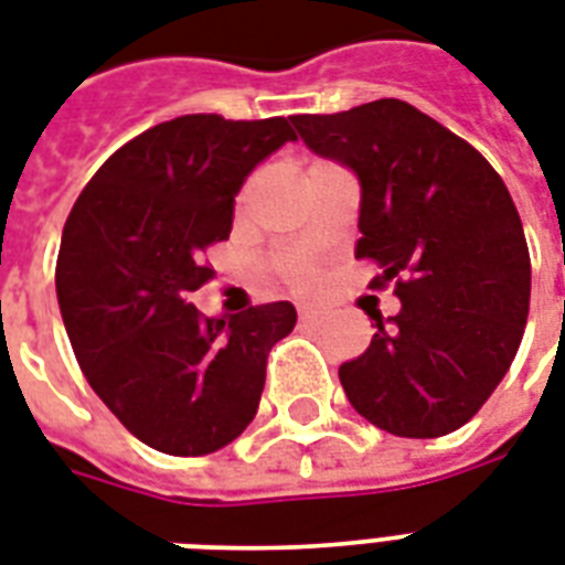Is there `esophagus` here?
<instances>
[{
	"instance_id": "obj_1",
	"label": "esophagus",
	"mask_w": 565,
	"mask_h": 565,
	"mask_svg": "<svg viewBox=\"0 0 565 565\" xmlns=\"http://www.w3.org/2000/svg\"><path fill=\"white\" fill-rule=\"evenodd\" d=\"M299 322L301 326H317V322H322V311L305 308V311H299Z\"/></svg>"
}]
</instances>
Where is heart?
Here are the masks:
<instances>
[{
  "label": "heart",
  "instance_id": "heart-1",
  "mask_svg": "<svg viewBox=\"0 0 565 565\" xmlns=\"http://www.w3.org/2000/svg\"><path fill=\"white\" fill-rule=\"evenodd\" d=\"M287 278H290L296 287H301V290H305V287H311L313 284V269L305 264V260H296V264L287 266Z\"/></svg>",
  "mask_w": 565,
  "mask_h": 565
}]
</instances>
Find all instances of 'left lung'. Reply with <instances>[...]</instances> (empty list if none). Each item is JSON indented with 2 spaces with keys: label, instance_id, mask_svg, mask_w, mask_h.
<instances>
[{
  "label": "left lung",
  "instance_id": "1",
  "mask_svg": "<svg viewBox=\"0 0 565 565\" xmlns=\"http://www.w3.org/2000/svg\"><path fill=\"white\" fill-rule=\"evenodd\" d=\"M299 139L359 178L355 257L382 266L399 311L340 364L364 420L438 438L468 424L507 376L531 308V254L510 192L477 150L403 100L292 115Z\"/></svg>",
  "mask_w": 565,
  "mask_h": 565
}]
</instances>
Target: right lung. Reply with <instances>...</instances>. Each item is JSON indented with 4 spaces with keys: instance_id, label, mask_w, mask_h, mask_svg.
<instances>
[{
    "instance_id": "1",
    "label": "right lung",
    "mask_w": 565,
    "mask_h": 565,
    "mask_svg": "<svg viewBox=\"0 0 565 565\" xmlns=\"http://www.w3.org/2000/svg\"><path fill=\"white\" fill-rule=\"evenodd\" d=\"M290 120L183 115L115 150L64 222L55 292L94 394L168 456H206L252 424L266 355L296 326L290 301L204 317L189 301L213 275L206 245L234 227L245 178Z\"/></svg>"
}]
</instances>
